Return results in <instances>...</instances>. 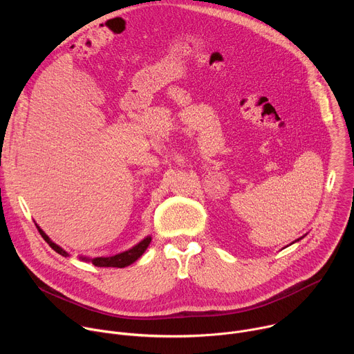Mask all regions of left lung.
<instances>
[{"mask_svg":"<svg viewBox=\"0 0 354 354\" xmlns=\"http://www.w3.org/2000/svg\"><path fill=\"white\" fill-rule=\"evenodd\" d=\"M301 238H302V236H301ZM301 238H298V239H295V241H294V242H297V241H299V239H301ZM294 242H292V243H294Z\"/></svg>","mask_w":354,"mask_h":354,"instance_id":"1","label":"left lung"}]
</instances>
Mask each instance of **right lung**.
<instances>
[{"label":"right lung","mask_w":354,"mask_h":354,"mask_svg":"<svg viewBox=\"0 0 354 354\" xmlns=\"http://www.w3.org/2000/svg\"><path fill=\"white\" fill-rule=\"evenodd\" d=\"M40 235L43 236V239L50 245V248L55 249L57 254H60L62 257L67 258L70 257L68 252H66L62 246H59L57 243H55L52 239H50L46 232L36 224ZM151 242V235H147L142 241H140L137 245H134L133 248L124 250V252H120V254L118 255H113V257H97V258H86V257H80L81 261H85V262H92V265L97 266V268H126L131 263H134L142 254L145 252V249L148 248Z\"/></svg>","instance_id":"obj_1"}]
</instances>
